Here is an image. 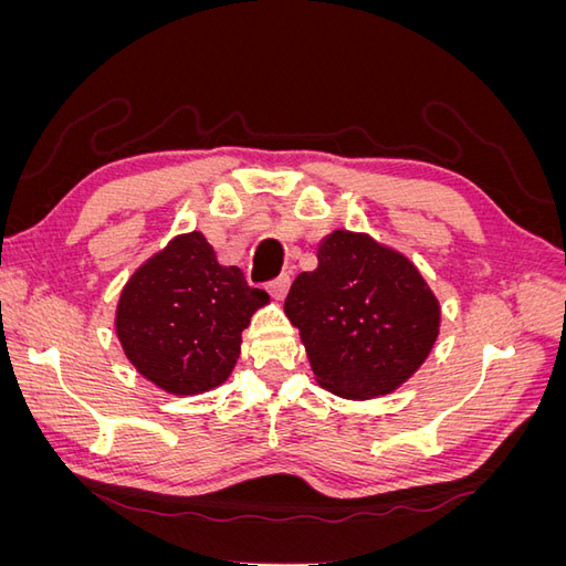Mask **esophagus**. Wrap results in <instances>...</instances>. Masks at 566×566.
Instances as JSON below:
<instances>
[{
    "instance_id": "1",
    "label": "esophagus",
    "mask_w": 566,
    "mask_h": 566,
    "mask_svg": "<svg viewBox=\"0 0 566 566\" xmlns=\"http://www.w3.org/2000/svg\"><path fill=\"white\" fill-rule=\"evenodd\" d=\"M266 290H269V295H271L273 300H283V297L287 295V290H290V276H287V273H281L279 279L269 281V283H266Z\"/></svg>"
}]
</instances>
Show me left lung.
<instances>
[{
  "label": "left lung",
  "mask_w": 566,
  "mask_h": 566,
  "mask_svg": "<svg viewBox=\"0 0 566 566\" xmlns=\"http://www.w3.org/2000/svg\"><path fill=\"white\" fill-rule=\"evenodd\" d=\"M285 297L318 385L373 399L406 382L439 335V302L403 254L368 235L335 231Z\"/></svg>",
  "instance_id": "obj_1"
}]
</instances>
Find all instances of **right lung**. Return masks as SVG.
<instances>
[{
	"mask_svg": "<svg viewBox=\"0 0 566 566\" xmlns=\"http://www.w3.org/2000/svg\"><path fill=\"white\" fill-rule=\"evenodd\" d=\"M269 302L243 271L221 266L202 233L179 235L125 285L115 328L144 378L172 394H200L229 378L241 333Z\"/></svg>",
	"mask_w": 566,
	"mask_h": 566,
	"instance_id": "obj_1",
	"label": "right lung"
}]
</instances>
